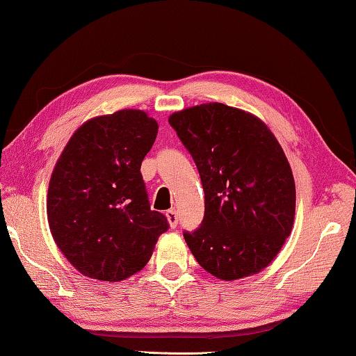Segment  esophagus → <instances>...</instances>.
I'll return each mask as SVG.
<instances>
[{
	"label": "esophagus",
	"instance_id": "obj_1",
	"mask_svg": "<svg viewBox=\"0 0 356 356\" xmlns=\"http://www.w3.org/2000/svg\"><path fill=\"white\" fill-rule=\"evenodd\" d=\"M166 218H168L169 225H171V228H176L177 227L179 216H177L176 209H169V211H166Z\"/></svg>",
	"mask_w": 356,
	"mask_h": 356
}]
</instances>
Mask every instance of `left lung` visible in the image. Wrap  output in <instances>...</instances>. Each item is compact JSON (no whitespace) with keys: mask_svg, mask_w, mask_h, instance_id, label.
<instances>
[{"mask_svg":"<svg viewBox=\"0 0 356 356\" xmlns=\"http://www.w3.org/2000/svg\"><path fill=\"white\" fill-rule=\"evenodd\" d=\"M204 190L200 228L184 231L196 261L216 277L257 274L277 255L295 218L289 160L255 115L209 103L169 117Z\"/></svg>","mask_w":356,"mask_h":356,"instance_id":"left-lung-1","label":"left lung"}]
</instances>
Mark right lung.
I'll return each instance as SVG.
<instances>
[{
    "mask_svg": "<svg viewBox=\"0 0 356 356\" xmlns=\"http://www.w3.org/2000/svg\"><path fill=\"white\" fill-rule=\"evenodd\" d=\"M158 123L143 111L95 117L72 134L47 191L52 236L72 266L92 279L118 282L143 269L169 228L152 211L140 165Z\"/></svg>",
    "mask_w": 356,
    "mask_h": 356,
    "instance_id": "1",
    "label": "right lung"
}]
</instances>
